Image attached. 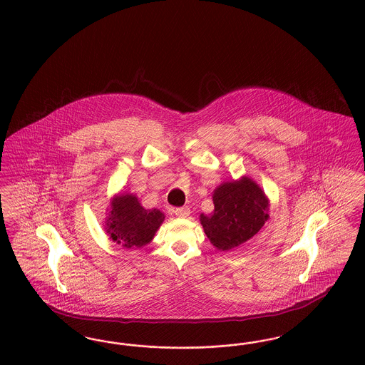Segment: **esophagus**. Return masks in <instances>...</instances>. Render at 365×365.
<instances>
[{
    "mask_svg": "<svg viewBox=\"0 0 365 365\" xmlns=\"http://www.w3.org/2000/svg\"><path fill=\"white\" fill-rule=\"evenodd\" d=\"M175 215L178 217H187L190 215V208L189 207H183V208L175 209Z\"/></svg>",
    "mask_w": 365,
    "mask_h": 365,
    "instance_id": "34e87169",
    "label": "esophagus"
}]
</instances>
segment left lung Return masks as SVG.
<instances>
[{
  "mask_svg": "<svg viewBox=\"0 0 365 365\" xmlns=\"http://www.w3.org/2000/svg\"><path fill=\"white\" fill-rule=\"evenodd\" d=\"M213 213L200 222L210 243L227 252L252 240L269 219V200L249 176L219 185L212 194Z\"/></svg>",
  "mask_w": 365,
  "mask_h": 365,
  "instance_id": "8db88e82",
  "label": "left lung"
}]
</instances>
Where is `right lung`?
Returning a JSON list of instances; mask_svg holds the SVG:
<instances>
[{"label": "right lung", "instance_id": "obj_1", "mask_svg": "<svg viewBox=\"0 0 365 365\" xmlns=\"http://www.w3.org/2000/svg\"><path fill=\"white\" fill-rule=\"evenodd\" d=\"M106 212L105 232L113 242L127 249L143 247L152 242L165 219L160 209L143 208L138 197L131 192L113 195Z\"/></svg>", "mask_w": 365, "mask_h": 365}]
</instances>
